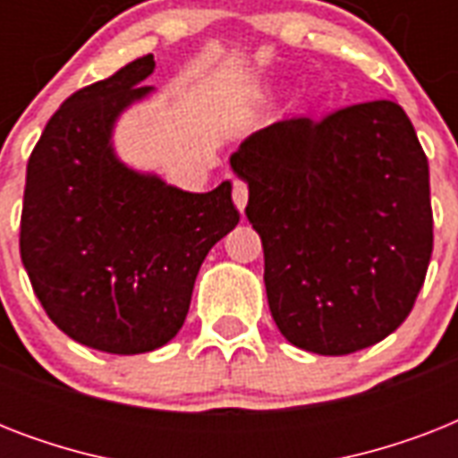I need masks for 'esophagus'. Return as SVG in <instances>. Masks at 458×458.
I'll return each mask as SVG.
<instances>
[{"label":"esophagus","mask_w":458,"mask_h":458,"mask_svg":"<svg viewBox=\"0 0 458 458\" xmlns=\"http://www.w3.org/2000/svg\"><path fill=\"white\" fill-rule=\"evenodd\" d=\"M247 199H250V190H247V185H244V182H240V180H237L235 185H233V201H235L237 211H244V207H247Z\"/></svg>","instance_id":"1"}]
</instances>
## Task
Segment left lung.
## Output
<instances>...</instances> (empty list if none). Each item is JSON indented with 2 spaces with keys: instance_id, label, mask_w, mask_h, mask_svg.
I'll return each mask as SVG.
<instances>
[{
  "instance_id": "8db88e82",
  "label": "left lung",
  "mask_w": 458,
  "mask_h": 458,
  "mask_svg": "<svg viewBox=\"0 0 458 458\" xmlns=\"http://www.w3.org/2000/svg\"><path fill=\"white\" fill-rule=\"evenodd\" d=\"M250 187L264 283L290 344L344 356L394 333L433 254L430 173L392 99L251 132L230 157Z\"/></svg>"
}]
</instances>
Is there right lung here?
<instances>
[{
    "mask_svg": "<svg viewBox=\"0 0 458 458\" xmlns=\"http://www.w3.org/2000/svg\"><path fill=\"white\" fill-rule=\"evenodd\" d=\"M154 56L78 89L28 161L21 259L47 316L106 354L164 347L185 323L208 250L240 221L233 185L185 192L114 149L125 109L152 95Z\"/></svg>",
    "mask_w": 458,
    "mask_h": 458,
    "instance_id": "right-lung-1",
    "label": "right lung"
}]
</instances>
